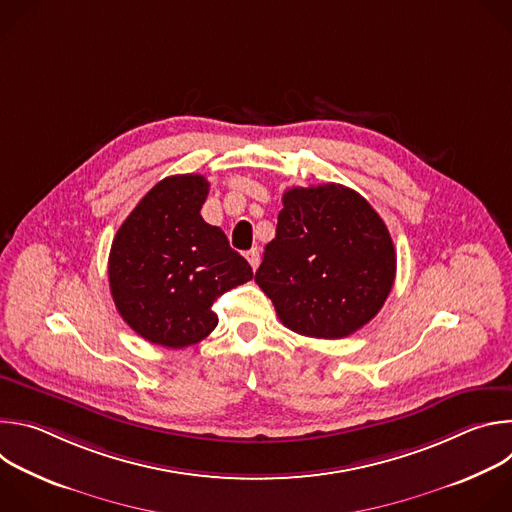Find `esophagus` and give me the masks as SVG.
Instances as JSON below:
<instances>
[{
    "instance_id": "34e87169",
    "label": "esophagus",
    "mask_w": 512,
    "mask_h": 512,
    "mask_svg": "<svg viewBox=\"0 0 512 512\" xmlns=\"http://www.w3.org/2000/svg\"><path fill=\"white\" fill-rule=\"evenodd\" d=\"M247 261L251 263V267H253V269H257V267H259V261H261L259 249H251V251H247Z\"/></svg>"
}]
</instances>
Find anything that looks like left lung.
Instances as JSON below:
<instances>
[{
    "label": "left lung",
    "instance_id": "obj_1",
    "mask_svg": "<svg viewBox=\"0 0 512 512\" xmlns=\"http://www.w3.org/2000/svg\"><path fill=\"white\" fill-rule=\"evenodd\" d=\"M395 269V247L377 210L342 184H320L283 194L255 281L283 326L334 340L379 314Z\"/></svg>",
    "mask_w": 512,
    "mask_h": 512
}]
</instances>
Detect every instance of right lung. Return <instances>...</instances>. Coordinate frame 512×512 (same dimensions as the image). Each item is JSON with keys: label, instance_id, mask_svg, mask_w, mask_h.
Masks as SVG:
<instances>
[{"label": "right lung", "instance_id": "add662e5", "mask_svg": "<svg viewBox=\"0 0 512 512\" xmlns=\"http://www.w3.org/2000/svg\"><path fill=\"white\" fill-rule=\"evenodd\" d=\"M200 174L158 182L125 218L109 253L117 312L141 338L186 348L218 324L212 304L253 279L251 265L227 235L200 216L208 196Z\"/></svg>", "mask_w": 512, "mask_h": 512}]
</instances>
